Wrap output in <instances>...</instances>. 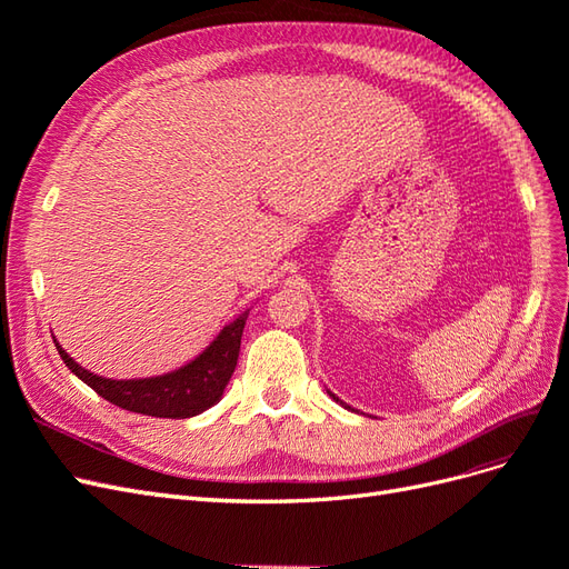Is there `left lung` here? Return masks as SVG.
<instances>
[{"label":"left lung","mask_w":569,"mask_h":569,"mask_svg":"<svg viewBox=\"0 0 569 569\" xmlns=\"http://www.w3.org/2000/svg\"><path fill=\"white\" fill-rule=\"evenodd\" d=\"M330 396H332V399H335V401H339V399H337V396H335V393H330ZM339 403H341V406H347V403H343V401H339ZM347 408H349V406H347Z\"/></svg>","instance_id":"8db88e82"}]
</instances>
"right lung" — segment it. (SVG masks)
<instances>
[{
	"mask_svg": "<svg viewBox=\"0 0 569 569\" xmlns=\"http://www.w3.org/2000/svg\"><path fill=\"white\" fill-rule=\"evenodd\" d=\"M249 311L234 318L230 325L220 330V335L206 347L194 360L187 366L166 372L159 377H144V380H109V377H99L90 370L78 366L76 360L68 356L57 341V351L63 358L76 377L92 387L101 399L109 403L130 410L142 412L151 418H194L206 408L220 401L222 391H226L230 377L237 368L239 358V343H242V332L247 325Z\"/></svg>",
	"mask_w": 569,
	"mask_h": 569,
	"instance_id": "right-lung-1",
	"label": "right lung"
}]
</instances>
